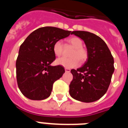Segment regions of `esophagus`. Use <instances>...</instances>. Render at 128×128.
I'll use <instances>...</instances> for the list:
<instances>
[{"label": "esophagus", "instance_id": "1", "mask_svg": "<svg viewBox=\"0 0 128 128\" xmlns=\"http://www.w3.org/2000/svg\"><path fill=\"white\" fill-rule=\"evenodd\" d=\"M65 70L66 72H70V68H65Z\"/></svg>", "mask_w": 128, "mask_h": 128}]
</instances>
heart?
I'll return each mask as SVG.
<instances>
[{
  "instance_id": "1",
  "label": "heart",
  "mask_w": 128,
  "mask_h": 128,
  "mask_svg": "<svg viewBox=\"0 0 128 128\" xmlns=\"http://www.w3.org/2000/svg\"><path fill=\"white\" fill-rule=\"evenodd\" d=\"M68 43L74 48L70 54L71 58H60L56 61L58 65L64 66L65 68H74L78 66L80 60L84 62L88 58V52L84 47H82L83 42L78 37H71L67 40ZM63 46L61 41L58 40L54 44L53 52L56 56H60L63 54Z\"/></svg>"
}]
</instances>
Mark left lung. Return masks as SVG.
<instances>
[{"instance_id":"8db88e82","label":"left lung","mask_w":128,"mask_h":128,"mask_svg":"<svg viewBox=\"0 0 128 128\" xmlns=\"http://www.w3.org/2000/svg\"><path fill=\"white\" fill-rule=\"evenodd\" d=\"M84 41L88 52L87 61L81 67L70 72L73 80L69 86L72 98L81 102H92L106 94L114 72V60L106 43L94 33L72 31Z\"/></svg>"}]
</instances>
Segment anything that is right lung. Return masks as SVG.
<instances>
[{"instance_id": "1", "label": "right lung", "mask_w": 128, "mask_h": 128, "mask_svg": "<svg viewBox=\"0 0 128 128\" xmlns=\"http://www.w3.org/2000/svg\"><path fill=\"white\" fill-rule=\"evenodd\" d=\"M70 34L69 30L44 27L34 30L20 46L16 72L18 86L25 97L44 100L50 96L54 82L65 73L62 66L50 65L56 59L53 46Z\"/></svg>"}]
</instances>
